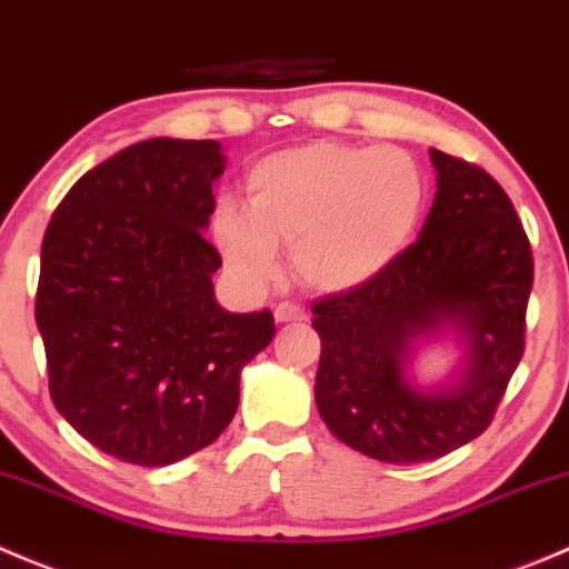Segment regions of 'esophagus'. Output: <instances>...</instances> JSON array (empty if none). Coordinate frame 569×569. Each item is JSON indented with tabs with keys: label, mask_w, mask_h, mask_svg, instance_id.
Segmentation results:
<instances>
[{
	"label": "esophagus",
	"mask_w": 569,
	"mask_h": 569,
	"mask_svg": "<svg viewBox=\"0 0 569 569\" xmlns=\"http://www.w3.org/2000/svg\"><path fill=\"white\" fill-rule=\"evenodd\" d=\"M273 318H277V323H301V320H307V309L296 307V303H279L273 309Z\"/></svg>",
	"instance_id": "34e87169"
}]
</instances>
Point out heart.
<instances>
[{
  "label": "heart",
  "instance_id": "obj_1",
  "mask_svg": "<svg viewBox=\"0 0 569 569\" xmlns=\"http://www.w3.org/2000/svg\"><path fill=\"white\" fill-rule=\"evenodd\" d=\"M246 194L249 208L224 199L210 219L216 249L238 282H273L284 243L303 284L348 292L408 249L425 213L427 178L400 148L309 142L260 158Z\"/></svg>",
  "mask_w": 569,
  "mask_h": 569
}]
</instances>
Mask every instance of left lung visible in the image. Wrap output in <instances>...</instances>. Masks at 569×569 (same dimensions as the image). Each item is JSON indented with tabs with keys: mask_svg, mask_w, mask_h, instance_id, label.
Masks as SVG:
<instances>
[{
	"mask_svg": "<svg viewBox=\"0 0 569 569\" xmlns=\"http://www.w3.org/2000/svg\"><path fill=\"white\" fill-rule=\"evenodd\" d=\"M438 191L419 241L378 279L315 301L326 427L380 462H425L488 430L523 356L535 260L523 224L485 169L430 150ZM455 336L461 365L421 387V343Z\"/></svg>",
	"mask_w": 569,
	"mask_h": 569,
	"instance_id": "1",
	"label": "left lung"
}]
</instances>
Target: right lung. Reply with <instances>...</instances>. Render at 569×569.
<instances>
[{
	"label": "right lung",
	"instance_id": "right-lung-1",
	"mask_svg": "<svg viewBox=\"0 0 569 569\" xmlns=\"http://www.w3.org/2000/svg\"><path fill=\"white\" fill-rule=\"evenodd\" d=\"M213 139L156 137L81 174L40 249L34 320L57 411L101 452L172 466L210 447L273 315L227 312L204 241L224 172Z\"/></svg>",
	"mask_w": 569,
	"mask_h": 569
}]
</instances>
